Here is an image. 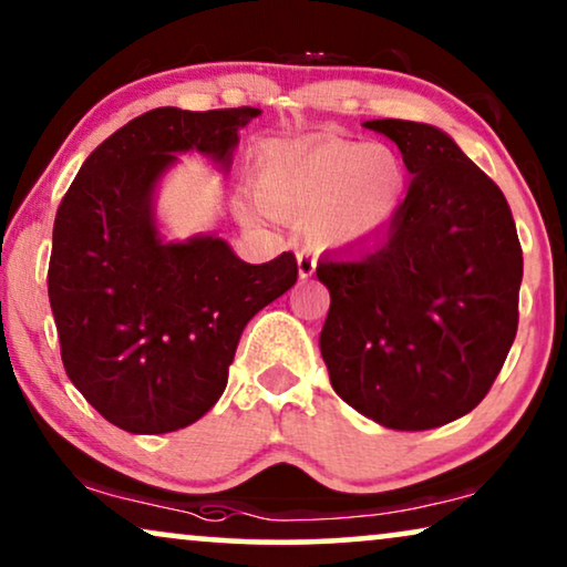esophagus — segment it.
<instances>
[{
  "mask_svg": "<svg viewBox=\"0 0 567 567\" xmlns=\"http://www.w3.org/2000/svg\"><path fill=\"white\" fill-rule=\"evenodd\" d=\"M297 262H299V278H309L317 268V255L312 250H299Z\"/></svg>",
  "mask_w": 567,
  "mask_h": 567,
  "instance_id": "obj_1",
  "label": "esophagus"
}]
</instances>
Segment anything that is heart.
Returning a JSON list of instances; mask_svg holds the SVG:
<instances>
[{
	"label": "heart",
	"mask_w": 567,
	"mask_h": 567,
	"mask_svg": "<svg viewBox=\"0 0 567 567\" xmlns=\"http://www.w3.org/2000/svg\"><path fill=\"white\" fill-rule=\"evenodd\" d=\"M255 188L258 200H247V214L309 216L317 245L346 247L371 239L394 219L405 175L386 146L317 138L262 146Z\"/></svg>",
	"instance_id": "b5f03b06"
}]
</instances>
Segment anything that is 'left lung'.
Masks as SVG:
<instances>
[{
	"label": "left lung",
	"mask_w": 567,
	"mask_h": 567,
	"mask_svg": "<svg viewBox=\"0 0 567 567\" xmlns=\"http://www.w3.org/2000/svg\"><path fill=\"white\" fill-rule=\"evenodd\" d=\"M400 146L405 204L382 237L324 258L320 336L332 390L394 431L467 415L518 328L524 258L508 200L449 138L415 121H367Z\"/></svg>",
	"instance_id": "left-lung-1"
}]
</instances>
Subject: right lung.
Returning <instances> with one entry per match:
<instances>
[{
  "mask_svg": "<svg viewBox=\"0 0 567 567\" xmlns=\"http://www.w3.org/2000/svg\"><path fill=\"white\" fill-rule=\"evenodd\" d=\"M258 107H154L84 159L53 221L49 299L61 361L105 421L128 433L196 423L221 398L245 324L297 284L293 252L262 266L219 237L162 243L152 190L177 152L229 165Z\"/></svg>",
  "mask_w": 567,
  "mask_h": 567,
  "instance_id": "1",
  "label": "right lung"
}]
</instances>
